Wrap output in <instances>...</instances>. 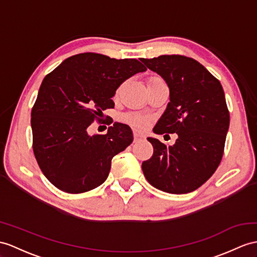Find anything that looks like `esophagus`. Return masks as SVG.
I'll return each mask as SVG.
<instances>
[{
    "label": "esophagus",
    "instance_id": "esophagus-1",
    "mask_svg": "<svg viewBox=\"0 0 257 257\" xmlns=\"http://www.w3.org/2000/svg\"><path fill=\"white\" fill-rule=\"evenodd\" d=\"M144 137H145V136H144L143 134H141V133H139V132H134V142H135V143L141 141V140H143Z\"/></svg>",
    "mask_w": 257,
    "mask_h": 257
}]
</instances>
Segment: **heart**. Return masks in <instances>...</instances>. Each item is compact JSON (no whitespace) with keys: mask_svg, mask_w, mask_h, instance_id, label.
Returning <instances> with one entry per match:
<instances>
[{"mask_svg":"<svg viewBox=\"0 0 257 257\" xmlns=\"http://www.w3.org/2000/svg\"><path fill=\"white\" fill-rule=\"evenodd\" d=\"M157 80H161V79L158 78V77H152V78L148 80V83H150V81H157ZM123 118H124L125 122H127L128 124L133 125L134 127H137V128H140V130L146 128L147 125H148V120H147V118L144 117V116H141V115L126 114V115H124Z\"/></svg>","mask_w":257,"mask_h":257,"instance_id":"1","label":"heart"}]
</instances>
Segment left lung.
I'll return each instance as SVG.
<instances>
[{"instance_id": "left-lung-1", "label": "left lung", "mask_w": 257, "mask_h": 257, "mask_svg": "<svg viewBox=\"0 0 257 257\" xmlns=\"http://www.w3.org/2000/svg\"><path fill=\"white\" fill-rule=\"evenodd\" d=\"M169 87L167 108L154 133L178 134L173 146L154 137L153 157L142 169L156 189L171 194L195 191L220 164L230 115L222 86L197 61L182 55L143 59Z\"/></svg>"}]
</instances>
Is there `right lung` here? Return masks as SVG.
Wrapping results in <instances>:
<instances>
[{"mask_svg":"<svg viewBox=\"0 0 257 257\" xmlns=\"http://www.w3.org/2000/svg\"><path fill=\"white\" fill-rule=\"evenodd\" d=\"M146 70L135 59L80 53L42 80L31 111L34 153L54 186L77 194L107 180L112 158L132 144L133 132L118 122L104 135L91 136L88 127L102 110L114 108L112 97L118 86Z\"/></svg>","mask_w":257,"mask_h":257,"instance_id":"right-lung-1","label":"right lung"}]
</instances>
